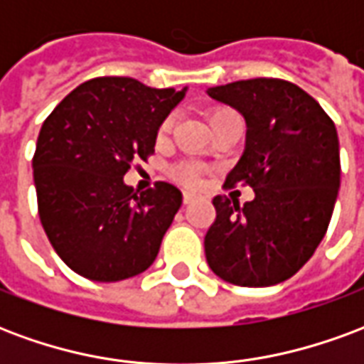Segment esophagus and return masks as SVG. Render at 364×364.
<instances>
[{"label": "esophagus", "mask_w": 364, "mask_h": 364, "mask_svg": "<svg viewBox=\"0 0 364 364\" xmlns=\"http://www.w3.org/2000/svg\"><path fill=\"white\" fill-rule=\"evenodd\" d=\"M195 195H193V193H185V195H183V205H191V203H195Z\"/></svg>", "instance_id": "34e87169"}]
</instances>
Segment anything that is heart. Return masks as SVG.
<instances>
[{"label":"heart","instance_id":"obj_1","mask_svg":"<svg viewBox=\"0 0 364 364\" xmlns=\"http://www.w3.org/2000/svg\"><path fill=\"white\" fill-rule=\"evenodd\" d=\"M230 117H236V114L230 111V109H226V107H216V109H213V111L208 112V124L213 128L214 124H218L220 120H226L230 119ZM171 128H173V117H167V119L159 124V138H166V136L171 132ZM173 175L175 179H179V181L185 183V185H191V187H197L198 181H200V169H198V166H195V164H179V166H175Z\"/></svg>","mask_w":364,"mask_h":364}]
</instances>
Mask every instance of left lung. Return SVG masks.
I'll list each match as a JSON object with an SVG mask.
<instances>
[{
	"label": "left lung",
	"instance_id": "obj_1",
	"mask_svg": "<svg viewBox=\"0 0 364 364\" xmlns=\"http://www.w3.org/2000/svg\"><path fill=\"white\" fill-rule=\"evenodd\" d=\"M208 95L245 119V150L224 187L247 185L244 206L218 195L205 236L208 267L237 287L290 279L326 236L339 191L333 120L298 85L255 77L210 87Z\"/></svg>",
	"mask_w": 364,
	"mask_h": 364
}]
</instances>
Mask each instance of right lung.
<instances>
[{
	"mask_svg": "<svg viewBox=\"0 0 364 364\" xmlns=\"http://www.w3.org/2000/svg\"><path fill=\"white\" fill-rule=\"evenodd\" d=\"M185 91L95 77L43 122L33 158L38 216L54 252L77 274L124 281L158 257L181 191L158 181L136 193L122 177L132 161L154 154L159 124Z\"/></svg>",
	"mask_w": 364,
	"mask_h": 364,
	"instance_id": "1",
	"label": "right lung"
}]
</instances>
